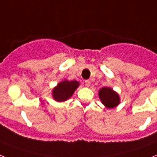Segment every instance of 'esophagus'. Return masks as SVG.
Returning a JSON list of instances; mask_svg holds the SVG:
<instances>
[{"label": "esophagus", "instance_id": "obj_1", "mask_svg": "<svg viewBox=\"0 0 157 157\" xmlns=\"http://www.w3.org/2000/svg\"><path fill=\"white\" fill-rule=\"evenodd\" d=\"M85 84L87 87H89V86H90V85H91V81H90V80H86V81H85Z\"/></svg>", "mask_w": 157, "mask_h": 157}]
</instances>
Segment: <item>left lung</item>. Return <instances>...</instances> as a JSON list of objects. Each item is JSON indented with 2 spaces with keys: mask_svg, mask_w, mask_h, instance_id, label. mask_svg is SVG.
<instances>
[{
  "mask_svg": "<svg viewBox=\"0 0 157 157\" xmlns=\"http://www.w3.org/2000/svg\"><path fill=\"white\" fill-rule=\"evenodd\" d=\"M101 101L107 109L117 107L120 103V97L110 87H103L98 91Z\"/></svg>",
  "mask_w": 157,
  "mask_h": 157,
  "instance_id": "1",
  "label": "left lung"
}]
</instances>
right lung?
<instances>
[{"label": "right lung", "instance_id": "1", "mask_svg": "<svg viewBox=\"0 0 157 157\" xmlns=\"http://www.w3.org/2000/svg\"><path fill=\"white\" fill-rule=\"evenodd\" d=\"M80 85L77 81H67L66 79L59 82L52 90V98L57 102H63L72 96Z\"/></svg>", "mask_w": 157, "mask_h": 157}]
</instances>
